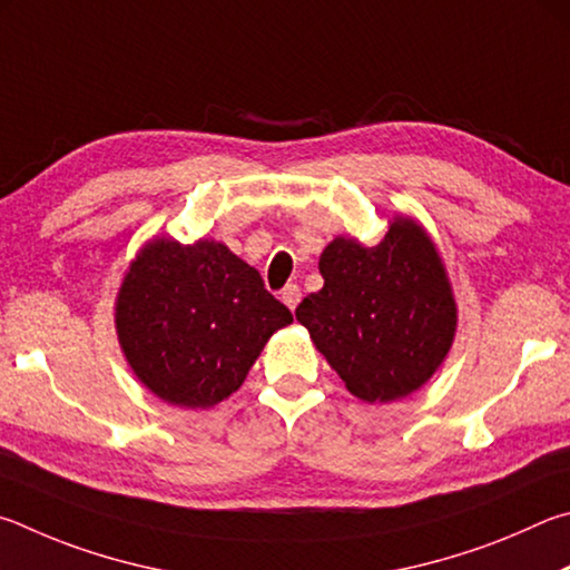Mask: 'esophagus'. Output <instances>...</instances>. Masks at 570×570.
I'll return each instance as SVG.
<instances>
[{"label":"esophagus","instance_id":"1","mask_svg":"<svg viewBox=\"0 0 570 570\" xmlns=\"http://www.w3.org/2000/svg\"><path fill=\"white\" fill-rule=\"evenodd\" d=\"M301 297H303V293L297 285H287V287H283V293H279V301L291 307V311H295L297 303H301Z\"/></svg>","mask_w":570,"mask_h":570}]
</instances>
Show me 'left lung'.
<instances>
[{"instance_id": "8db88e82", "label": "left lung", "mask_w": 570, "mask_h": 570, "mask_svg": "<svg viewBox=\"0 0 570 570\" xmlns=\"http://www.w3.org/2000/svg\"><path fill=\"white\" fill-rule=\"evenodd\" d=\"M317 267L323 291L307 295L295 317L347 391L365 403H391L431 381L458 325L431 235L397 215L373 247L335 237Z\"/></svg>"}]
</instances>
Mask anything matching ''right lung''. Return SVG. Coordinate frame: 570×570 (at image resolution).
Returning <instances> with one entry per match:
<instances>
[{"instance_id": "1", "label": "right lung", "mask_w": 570, "mask_h": 570, "mask_svg": "<svg viewBox=\"0 0 570 570\" xmlns=\"http://www.w3.org/2000/svg\"><path fill=\"white\" fill-rule=\"evenodd\" d=\"M291 323L257 269L215 239H149L129 263L115 307L137 381L179 407L233 395L269 335Z\"/></svg>"}]
</instances>
